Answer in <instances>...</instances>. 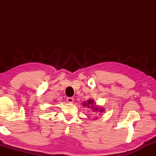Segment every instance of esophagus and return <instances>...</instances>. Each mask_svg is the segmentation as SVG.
<instances>
[{"label": "esophagus", "instance_id": "obj_1", "mask_svg": "<svg viewBox=\"0 0 156 156\" xmlns=\"http://www.w3.org/2000/svg\"><path fill=\"white\" fill-rule=\"evenodd\" d=\"M67 101L68 102H69V103H72V102L74 101V98L72 97H68L67 98Z\"/></svg>", "mask_w": 156, "mask_h": 156}]
</instances>
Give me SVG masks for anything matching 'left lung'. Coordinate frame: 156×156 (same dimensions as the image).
<instances>
[{
  "label": "left lung",
  "mask_w": 156,
  "mask_h": 156,
  "mask_svg": "<svg viewBox=\"0 0 156 156\" xmlns=\"http://www.w3.org/2000/svg\"><path fill=\"white\" fill-rule=\"evenodd\" d=\"M83 105L84 106H87L88 107V108H91L92 110L94 111V112L98 113V114L100 115V113H103L104 112V108H102V107L98 106V105H96V103H95L94 100L92 99H89L87 100V102H83ZM95 117L97 118V116H95ZM97 118H94V120H96Z\"/></svg>",
  "instance_id": "8db88e82"
}]
</instances>
